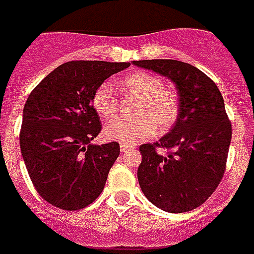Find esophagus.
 Here are the masks:
<instances>
[{"label": "esophagus", "instance_id": "34e87169", "mask_svg": "<svg viewBox=\"0 0 254 254\" xmlns=\"http://www.w3.org/2000/svg\"><path fill=\"white\" fill-rule=\"evenodd\" d=\"M132 147L128 146V145H120V152L124 153V152H128V150H131Z\"/></svg>", "mask_w": 254, "mask_h": 254}]
</instances>
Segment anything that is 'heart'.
Here are the masks:
<instances>
[{"label": "heart", "instance_id": "heart-1", "mask_svg": "<svg viewBox=\"0 0 254 254\" xmlns=\"http://www.w3.org/2000/svg\"><path fill=\"white\" fill-rule=\"evenodd\" d=\"M124 95L138 98L132 120H113L107 124L104 134L109 141L135 145L157 131L165 132L175 124L179 115V101L174 90L163 86V80L149 72L126 75L120 83ZM93 108L102 119L111 120L119 112V100L109 83H101L91 97Z\"/></svg>", "mask_w": 254, "mask_h": 254}]
</instances>
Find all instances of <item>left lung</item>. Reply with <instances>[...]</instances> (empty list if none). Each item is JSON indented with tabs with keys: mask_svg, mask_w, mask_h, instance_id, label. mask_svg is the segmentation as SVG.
<instances>
[{
	"mask_svg": "<svg viewBox=\"0 0 254 254\" xmlns=\"http://www.w3.org/2000/svg\"><path fill=\"white\" fill-rule=\"evenodd\" d=\"M132 64L171 79L179 94V115L168 134L139 146L141 190L153 205L171 213L195 209L223 179L231 122L215 82L191 64L139 60ZM160 147L167 153H159Z\"/></svg>",
	"mask_w": 254,
	"mask_h": 254,
	"instance_id": "1",
	"label": "left lung"
}]
</instances>
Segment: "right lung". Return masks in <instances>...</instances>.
<instances>
[{"instance_id":"right-lung-1","label":"right lung","mask_w":254,"mask_h":254,"mask_svg":"<svg viewBox=\"0 0 254 254\" xmlns=\"http://www.w3.org/2000/svg\"><path fill=\"white\" fill-rule=\"evenodd\" d=\"M130 63L68 61L41 80L23 109L20 150L39 195L60 209L78 210L98 198L120 154L118 142L94 145L100 116L94 90Z\"/></svg>"}]
</instances>
